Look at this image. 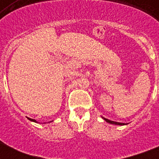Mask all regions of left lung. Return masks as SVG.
I'll use <instances>...</instances> for the list:
<instances>
[{"label":"left lung","instance_id":"obj_1","mask_svg":"<svg viewBox=\"0 0 159 159\" xmlns=\"http://www.w3.org/2000/svg\"><path fill=\"white\" fill-rule=\"evenodd\" d=\"M106 122H108L110 124H113V125H125V123H120V122H116V121H112V120H110L108 119H106V118H103Z\"/></svg>","mask_w":159,"mask_h":159}]
</instances>
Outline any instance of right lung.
<instances>
[{
	"label": "right lung",
	"instance_id": "obj_1",
	"mask_svg": "<svg viewBox=\"0 0 159 159\" xmlns=\"http://www.w3.org/2000/svg\"><path fill=\"white\" fill-rule=\"evenodd\" d=\"M29 120H31V121H34V122H36V120H33V119H30V118H28Z\"/></svg>",
	"mask_w": 159,
	"mask_h": 159
}]
</instances>
